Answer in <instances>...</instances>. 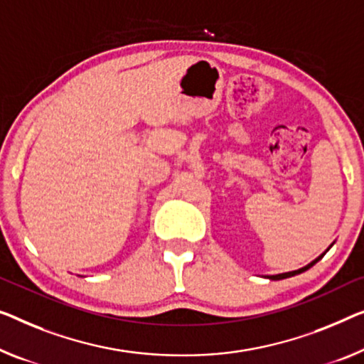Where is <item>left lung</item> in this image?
<instances>
[{
  "label": "left lung",
  "mask_w": 364,
  "mask_h": 364,
  "mask_svg": "<svg viewBox=\"0 0 364 364\" xmlns=\"http://www.w3.org/2000/svg\"><path fill=\"white\" fill-rule=\"evenodd\" d=\"M323 257V255H322ZM322 257H318L317 259H314L312 263H309L307 267H304V268H301V269H296V271H289V273H281V274H273V276H267L268 279H273V281H279V279H286V278H291V276H296V274H301V273H304V271H307L309 268L311 267H314V264H316L318 259H321Z\"/></svg>",
  "instance_id": "obj_1"
}]
</instances>
